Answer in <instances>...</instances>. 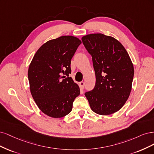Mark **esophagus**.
Instances as JSON below:
<instances>
[{
    "instance_id": "34e87169",
    "label": "esophagus",
    "mask_w": 154,
    "mask_h": 154,
    "mask_svg": "<svg viewBox=\"0 0 154 154\" xmlns=\"http://www.w3.org/2000/svg\"><path fill=\"white\" fill-rule=\"evenodd\" d=\"M79 86H80L81 88L83 89L84 86V82H81L80 83H79Z\"/></svg>"
}]
</instances>
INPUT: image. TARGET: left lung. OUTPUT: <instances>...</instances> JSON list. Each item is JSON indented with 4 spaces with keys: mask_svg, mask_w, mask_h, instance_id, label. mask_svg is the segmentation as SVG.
<instances>
[{
    "mask_svg": "<svg viewBox=\"0 0 154 154\" xmlns=\"http://www.w3.org/2000/svg\"><path fill=\"white\" fill-rule=\"evenodd\" d=\"M82 43L92 56L96 83L84 93L93 112L108 115L119 111L130 95L134 66L125 48L115 38L88 34Z\"/></svg>",
    "mask_w": 154,
    "mask_h": 154,
    "instance_id": "left-lung-1",
    "label": "left lung"
}]
</instances>
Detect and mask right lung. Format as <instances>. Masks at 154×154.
<instances>
[{
  "label": "right lung",
  "mask_w": 154,
  "mask_h": 154,
  "mask_svg": "<svg viewBox=\"0 0 154 154\" xmlns=\"http://www.w3.org/2000/svg\"><path fill=\"white\" fill-rule=\"evenodd\" d=\"M81 43L80 39L71 36L52 39L38 49L30 64L31 95L39 109L48 116L67 115L80 95L79 87L69 74L71 59Z\"/></svg>",
  "instance_id": "add662e5"
}]
</instances>
